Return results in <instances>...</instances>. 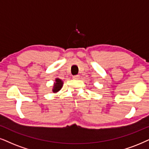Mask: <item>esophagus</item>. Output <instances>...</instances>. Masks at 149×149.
Masks as SVG:
<instances>
[{"instance_id":"obj_1","label":"esophagus","mask_w":149,"mask_h":149,"mask_svg":"<svg viewBox=\"0 0 149 149\" xmlns=\"http://www.w3.org/2000/svg\"><path fill=\"white\" fill-rule=\"evenodd\" d=\"M79 77H80V76H79L78 75H76V76H73V79H78Z\"/></svg>"}]
</instances>
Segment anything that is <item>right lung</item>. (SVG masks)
Masks as SVG:
<instances>
[{"label":"right lung","instance_id":"1","mask_svg":"<svg viewBox=\"0 0 149 149\" xmlns=\"http://www.w3.org/2000/svg\"><path fill=\"white\" fill-rule=\"evenodd\" d=\"M63 81H62L61 79L57 78L56 80V83L54 84V88H53V92L54 93H56V92H58L59 90H61V88L63 86Z\"/></svg>","mask_w":149,"mask_h":149}]
</instances>
